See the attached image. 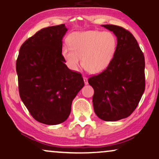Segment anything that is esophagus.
Here are the masks:
<instances>
[{
  "mask_svg": "<svg viewBox=\"0 0 159 159\" xmlns=\"http://www.w3.org/2000/svg\"><path fill=\"white\" fill-rule=\"evenodd\" d=\"M83 78H84V83H85L86 85H87V84H88V78L86 77V76H85V75H84V76H83Z\"/></svg>",
  "mask_w": 159,
  "mask_h": 159,
  "instance_id": "obj_1",
  "label": "esophagus"
}]
</instances>
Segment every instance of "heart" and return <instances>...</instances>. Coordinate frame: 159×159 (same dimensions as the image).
Returning a JSON list of instances; mask_svg holds the SVG:
<instances>
[{"mask_svg": "<svg viewBox=\"0 0 159 159\" xmlns=\"http://www.w3.org/2000/svg\"><path fill=\"white\" fill-rule=\"evenodd\" d=\"M62 55L70 68L77 70L81 64L89 73H99L108 67L117 47V40L110 32L86 30L75 32L69 38Z\"/></svg>", "mask_w": 159, "mask_h": 159, "instance_id": "1", "label": "heart"}]
</instances>
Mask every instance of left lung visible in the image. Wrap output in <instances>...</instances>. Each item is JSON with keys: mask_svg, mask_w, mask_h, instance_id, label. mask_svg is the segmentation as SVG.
Returning <instances> with one entry per match:
<instances>
[{"mask_svg": "<svg viewBox=\"0 0 159 159\" xmlns=\"http://www.w3.org/2000/svg\"><path fill=\"white\" fill-rule=\"evenodd\" d=\"M117 38V47L108 67L89 78L94 89L96 115L106 121L129 116L136 108L145 87V57L130 32L113 25H102Z\"/></svg>", "mask_w": 159, "mask_h": 159, "instance_id": "left-lung-1", "label": "left lung"}]
</instances>
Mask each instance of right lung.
Here are the masks:
<instances>
[{
    "label": "right lung",
    "instance_id": "right-lung-1",
    "mask_svg": "<svg viewBox=\"0 0 159 159\" xmlns=\"http://www.w3.org/2000/svg\"><path fill=\"white\" fill-rule=\"evenodd\" d=\"M65 24L38 31L20 47L16 64L21 99L35 120L57 125L67 120L73 99L84 87L81 74L65 65Z\"/></svg>",
    "mask_w": 159,
    "mask_h": 159
}]
</instances>
